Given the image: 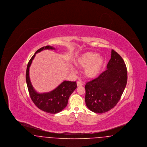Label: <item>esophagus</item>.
<instances>
[{
  "label": "esophagus",
  "instance_id": "esophagus-1",
  "mask_svg": "<svg viewBox=\"0 0 147 147\" xmlns=\"http://www.w3.org/2000/svg\"><path fill=\"white\" fill-rule=\"evenodd\" d=\"M77 86H82L83 84V83H82V82L78 81L77 82Z\"/></svg>",
  "mask_w": 147,
  "mask_h": 147
}]
</instances>
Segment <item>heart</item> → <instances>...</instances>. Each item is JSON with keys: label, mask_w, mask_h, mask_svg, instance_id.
I'll use <instances>...</instances> for the list:
<instances>
[{"label": "heart", "mask_w": 147, "mask_h": 147, "mask_svg": "<svg viewBox=\"0 0 147 147\" xmlns=\"http://www.w3.org/2000/svg\"><path fill=\"white\" fill-rule=\"evenodd\" d=\"M105 61L102 56H98V53L92 52H85L80 55L76 61L78 67L84 68L85 76L89 79H94L101 73Z\"/></svg>", "instance_id": "obj_1"}]
</instances>
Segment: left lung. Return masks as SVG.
<instances>
[{"label":"left lung","instance_id":"obj_1","mask_svg":"<svg viewBox=\"0 0 147 147\" xmlns=\"http://www.w3.org/2000/svg\"><path fill=\"white\" fill-rule=\"evenodd\" d=\"M127 70L122 58L113 49L107 69L85 86V100L92 112L102 113L118 103L126 88Z\"/></svg>","mask_w":147,"mask_h":147}]
</instances>
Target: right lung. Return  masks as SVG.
I'll return each instance as SVG.
<instances>
[{
    "label": "right lung",
    "instance_id": "obj_1",
    "mask_svg": "<svg viewBox=\"0 0 147 147\" xmlns=\"http://www.w3.org/2000/svg\"><path fill=\"white\" fill-rule=\"evenodd\" d=\"M45 49H55L50 46H46L38 49L29 61L26 73V81L29 94L33 102L40 110L49 113L61 112L67 106L68 99L72 92L77 88L76 82L64 81L55 89L49 92L38 93L32 86L29 77V69L37 53Z\"/></svg>",
    "mask_w": 147,
    "mask_h": 147
}]
</instances>
